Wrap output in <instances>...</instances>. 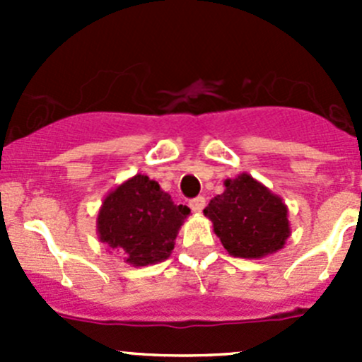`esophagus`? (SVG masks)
Here are the masks:
<instances>
[{
	"label": "esophagus",
	"mask_w": 362,
	"mask_h": 362,
	"mask_svg": "<svg viewBox=\"0 0 362 362\" xmlns=\"http://www.w3.org/2000/svg\"><path fill=\"white\" fill-rule=\"evenodd\" d=\"M204 204H206V202H204V198H203V196H198V198L191 199V208H192V210L196 211V214H199V211L203 210V208H204Z\"/></svg>",
	"instance_id": "34e87169"
}]
</instances>
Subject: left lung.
<instances>
[{"instance_id": "8db88e82", "label": "left lung", "mask_w": 362, "mask_h": 362, "mask_svg": "<svg viewBox=\"0 0 362 362\" xmlns=\"http://www.w3.org/2000/svg\"><path fill=\"white\" fill-rule=\"evenodd\" d=\"M203 214L233 257L261 259L282 250L291 236L289 208L280 196L249 173L224 180Z\"/></svg>"}]
</instances>
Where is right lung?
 I'll return each mask as SVG.
<instances>
[{
    "label": "right lung",
    "instance_id": "obj_1",
    "mask_svg": "<svg viewBox=\"0 0 362 362\" xmlns=\"http://www.w3.org/2000/svg\"><path fill=\"white\" fill-rule=\"evenodd\" d=\"M189 214L187 206L171 202L158 182L136 173L105 196L98 211V238L127 264H158L171 255Z\"/></svg>",
    "mask_w": 362,
    "mask_h": 362
}]
</instances>
